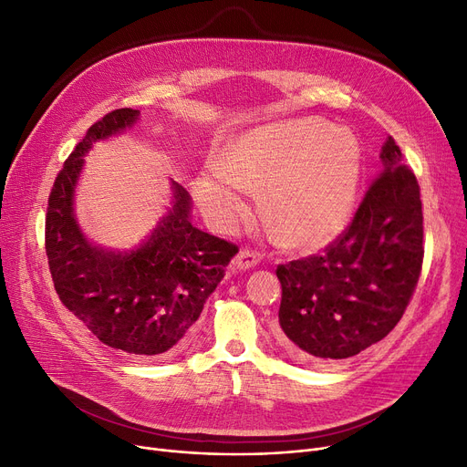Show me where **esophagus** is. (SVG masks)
<instances>
[{
  "mask_svg": "<svg viewBox=\"0 0 467 467\" xmlns=\"http://www.w3.org/2000/svg\"><path fill=\"white\" fill-rule=\"evenodd\" d=\"M261 261V254L250 250V248H242L238 255L234 257V266L240 268V271H246V268L255 266Z\"/></svg>",
  "mask_w": 467,
  "mask_h": 467,
  "instance_id": "obj_1",
  "label": "esophagus"
}]
</instances>
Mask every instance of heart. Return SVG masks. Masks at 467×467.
<instances>
[{"mask_svg": "<svg viewBox=\"0 0 467 467\" xmlns=\"http://www.w3.org/2000/svg\"><path fill=\"white\" fill-rule=\"evenodd\" d=\"M361 178V145L345 127L301 119L234 140L221 164L196 178V196L213 223L236 229L266 185L265 213L287 244L316 248L348 225Z\"/></svg>", "mask_w": 467, "mask_h": 467, "instance_id": "heart-1", "label": "heart"}]
</instances>
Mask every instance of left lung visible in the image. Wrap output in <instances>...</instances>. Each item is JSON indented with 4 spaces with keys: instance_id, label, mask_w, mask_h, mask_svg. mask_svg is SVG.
<instances>
[{
    "instance_id": "left-lung-1",
    "label": "left lung",
    "mask_w": 467,
    "mask_h": 467,
    "mask_svg": "<svg viewBox=\"0 0 467 467\" xmlns=\"http://www.w3.org/2000/svg\"><path fill=\"white\" fill-rule=\"evenodd\" d=\"M350 225L322 255L278 265V338L301 363L345 359L398 326L424 259L420 187L394 138Z\"/></svg>"
}]
</instances>
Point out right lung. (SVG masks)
Wrapping results in <instances>:
<instances>
[{
	"mask_svg": "<svg viewBox=\"0 0 467 467\" xmlns=\"http://www.w3.org/2000/svg\"><path fill=\"white\" fill-rule=\"evenodd\" d=\"M138 115L130 108L108 113L66 159L48 194L45 252L62 305L104 345L150 358L185 340L238 246L191 225V196L180 183L174 206L140 248L109 252L83 236L73 215L83 155Z\"/></svg>",
	"mask_w": 467,
	"mask_h": 467,
	"instance_id": "right-lung-1",
	"label": "right lung"
}]
</instances>
